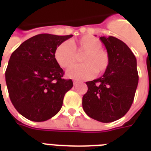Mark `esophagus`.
Instances as JSON below:
<instances>
[{
  "mask_svg": "<svg viewBox=\"0 0 151 151\" xmlns=\"http://www.w3.org/2000/svg\"><path fill=\"white\" fill-rule=\"evenodd\" d=\"M78 83H79V81H77V80L73 81V85H77Z\"/></svg>",
  "mask_w": 151,
  "mask_h": 151,
  "instance_id": "obj_1",
  "label": "esophagus"
}]
</instances>
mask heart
<instances>
[{
	"label": "heart",
	"instance_id": "1",
	"mask_svg": "<svg viewBox=\"0 0 151 151\" xmlns=\"http://www.w3.org/2000/svg\"><path fill=\"white\" fill-rule=\"evenodd\" d=\"M70 46L63 42L55 50V59L63 68H69L77 60V55L82 54L81 61L83 63L69 69L66 74L74 79H88L96 73L101 75L106 72L110 64V56L106 51L102 48L103 44L91 35H85L77 40L71 41Z\"/></svg>",
	"mask_w": 151,
	"mask_h": 151
}]
</instances>
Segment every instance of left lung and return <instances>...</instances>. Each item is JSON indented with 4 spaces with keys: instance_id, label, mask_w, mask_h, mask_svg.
<instances>
[{
    "instance_id": "1",
    "label": "left lung",
    "mask_w": 151,
    "mask_h": 151,
    "mask_svg": "<svg viewBox=\"0 0 151 151\" xmlns=\"http://www.w3.org/2000/svg\"><path fill=\"white\" fill-rule=\"evenodd\" d=\"M109 56L107 70L98 79L87 81L82 106L88 116L103 123L125 115L133 103L138 85L136 59L131 49L114 37H100Z\"/></svg>"
}]
</instances>
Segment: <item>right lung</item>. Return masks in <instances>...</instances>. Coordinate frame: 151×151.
I'll return each instance as SVG.
<instances>
[{"label": "right lung", "instance_id": "add662e5", "mask_svg": "<svg viewBox=\"0 0 151 151\" xmlns=\"http://www.w3.org/2000/svg\"><path fill=\"white\" fill-rule=\"evenodd\" d=\"M72 36L37 34L11 55L5 71L8 94L16 110L27 119L40 122L52 118L73 87L55 59V48Z\"/></svg>", "mask_w": 151, "mask_h": 151}]
</instances>
